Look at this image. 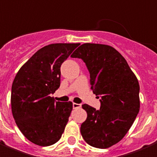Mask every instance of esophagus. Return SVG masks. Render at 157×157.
<instances>
[{"label":"esophagus","instance_id":"obj_1","mask_svg":"<svg viewBox=\"0 0 157 157\" xmlns=\"http://www.w3.org/2000/svg\"><path fill=\"white\" fill-rule=\"evenodd\" d=\"M72 105L74 109H79V108L82 107V105L81 104H77V103H73Z\"/></svg>","mask_w":157,"mask_h":157}]
</instances>
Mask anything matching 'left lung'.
<instances>
[{
    "label": "left lung",
    "instance_id": "1",
    "mask_svg": "<svg viewBox=\"0 0 157 157\" xmlns=\"http://www.w3.org/2000/svg\"><path fill=\"white\" fill-rule=\"evenodd\" d=\"M71 56L85 62L90 88L101 102L99 110L82 105L87 113L81 126L82 137L91 147L108 148L125 136L139 112L137 78L125 58L110 46L85 43Z\"/></svg>",
    "mask_w": 157,
    "mask_h": 157
}]
</instances>
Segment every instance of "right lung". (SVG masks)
<instances>
[{"label": "right lung", "instance_id": "obj_1", "mask_svg": "<svg viewBox=\"0 0 157 157\" xmlns=\"http://www.w3.org/2000/svg\"><path fill=\"white\" fill-rule=\"evenodd\" d=\"M78 43H57L37 51L17 72L11 86V111L18 128L32 143L47 147L61 137L72 102L56 101L61 66Z\"/></svg>", "mask_w": 157, "mask_h": 157}]
</instances>
